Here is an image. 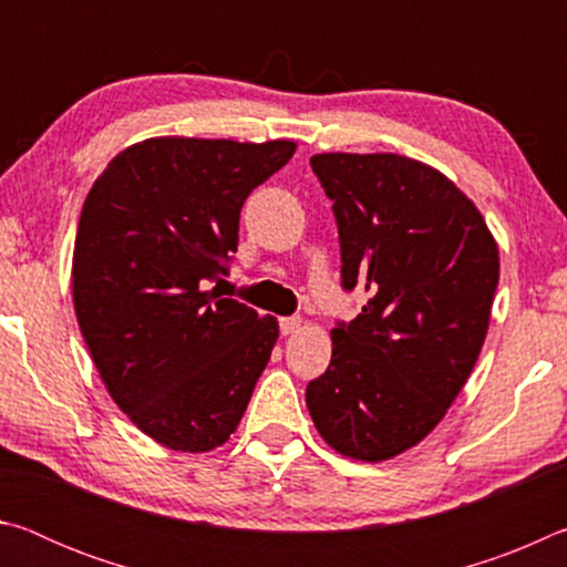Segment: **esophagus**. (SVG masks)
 <instances>
[{
  "instance_id": "esophagus-1",
  "label": "esophagus",
  "mask_w": 567,
  "mask_h": 567,
  "mask_svg": "<svg viewBox=\"0 0 567 567\" xmlns=\"http://www.w3.org/2000/svg\"><path fill=\"white\" fill-rule=\"evenodd\" d=\"M300 328H302V318H282L280 320L282 334H295V332H300Z\"/></svg>"
}]
</instances>
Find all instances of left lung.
<instances>
[{"mask_svg": "<svg viewBox=\"0 0 567 567\" xmlns=\"http://www.w3.org/2000/svg\"><path fill=\"white\" fill-rule=\"evenodd\" d=\"M310 165L338 217L342 285L370 300L330 332V368L307 385V410L340 455L382 463L433 433L465 388L501 255L473 199L425 162L322 152Z\"/></svg>", "mask_w": 567, "mask_h": 567, "instance_id": "left-lung-1", "label": "left lung"}]
</instances>
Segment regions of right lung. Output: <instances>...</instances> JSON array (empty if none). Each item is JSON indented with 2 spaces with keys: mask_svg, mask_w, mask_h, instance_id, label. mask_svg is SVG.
I'll return each mask as SVG.
<instances>
[{
  "mask_svg": "<svg viewBox=\"0 0 567 567\" xmlns=\"http://www.w3.org/2000/svg\"><path fill=\"white\" fill-rule=\"evenodd\" d=\"M292 140L150 137L94 179L76 225L72 300L104 388L177 453L225 445L280 324L205 290L237 252L239 209L285 167Z\"/></svg>",
  "mask_w": 567,
  "mask_h": 567,
  "instance_id": "right-lung-1",
  "label": "right lung"
}]
</instances>
